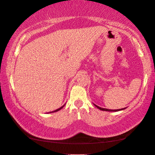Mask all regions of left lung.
Instances as JSON below:
<instances>
[{
	"instance_id": "8db88e82",
	"label": "left lung",
	"mask_w": 155,
	"mask_h": 155,
	"mask_svg": "<svg viewBox=\"0 0 155 155\" xmlns=\"http://www.w3.org/2000/svg\"><path fill=\"white\" fill-rule=\"evenodd\" d=\"M95 106L96 107H98L99 110H104V111H112V112H116V111H120V110H122L123 109H117V110H109V109H106V108H102V107H101L99 106H98V105H95Z\"/></svg>"
}]
</instances>
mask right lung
Returning <instances> with one entry per match:
<instances>
[{
	"label": "right lung",
	"instance_id": "right-lung-1",
	"mask_svg": "<svg viewBox=\"0 0 155 155\" xmlns=\"http://www.w3.org/2000/svg\"><path fill=\"white\" fill-rule=\"evenodd\" d=\"M64 107V105H63V106H62V107H59V108H58L57 110H54V111L50 112V113H54V112H57V111H59V110H61V109L62 108V107Z\"/></svg>",
	"mask_w": 155,
	"mask_h": 155
}]
</instances>
